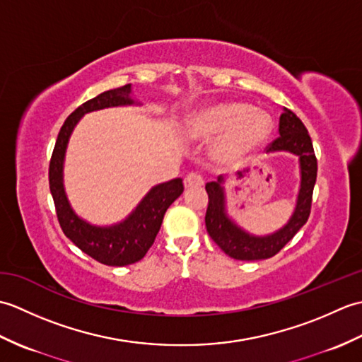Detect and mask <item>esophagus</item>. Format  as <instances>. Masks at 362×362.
Masks as SVG:
<instances>
[{
    "instance_id": "34e87169",
    "label": "esophagus",
    "mask_w": 362,
    "mask_h": 362,
    "mask_svg": "<svg viewBox=\"0 0 362 362\" xmlns=\"http://www.w3.org/2000/svg\"><path fill=\"white\" fill-rule=\"evenodd\" d=\"M185 187L187 188H197V187H202L204 185V179H202V175L201 174H197V173H191V174H188L187 177H185Z\"/></svg>"
}]
</instances>
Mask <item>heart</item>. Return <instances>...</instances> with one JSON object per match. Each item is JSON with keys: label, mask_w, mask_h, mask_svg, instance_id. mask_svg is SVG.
<instances>
[{"label": "heart", "mask_w": 362, "mask_h": 362, "mask_svg": "<svg viewBox=\"0 0 362 362\" xmlns=\"http://www.w3.org/2000/svg\"><path fill=\"white\" fill-rule=\"evenodd\" d=\"M274 122L267 113L252 110L249 104L219 103L191 115L187 132L196 140L218 136L213 157L221 163L232 165L257 151L272 132Z\"/></svg>", "instance_id": "obj_1"}]
</instances>
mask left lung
I'll list each match as a JSON object with an SVG mask.
<instances>
[{
	"label": "left lung",
	"instance_id": "1",
	"mask_svg": "<svg viewBox=\"0 0 362 362\" xmlns=\"http://www.w3.org/2000/svg\"><path fill=\"white\" fill-rule=\"evenodd\" d=\"M280 136L267 146V152H289L298 157L300 189L296 209L288 224L264 236H257L236 226L227 214L224 177L205 185L209 193V209L205 214L206 232L228 257L241 261L266 259L279 253L302 228L311 213L313 189L317 177V158L305 124L294 112L284 109L279 124Z\"/></svg>",
	"mask_w": 362,
	"mask_h": 362
}]
</instances>
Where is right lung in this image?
I'll use <instances>...</instances> for the list:
<instances>
[{"instance_id":"1","label":"right lung","mask_w":362,"mask_h":362,"mask_svg":"<svg viewBox=\"0 0 362 362\" xmlns=\"http://www.w3.org/2000/svg\"><path fill=\"white\" fill-rule=\"evenodd\" d=\"M132 86L113 88L79 105L60 129L49 161V189L56 205L59 224L66 238L93 259L107 266H127L140 261L163 222V216L177 197L183 193L182 179H173L151 188L129 216L118 224L99 227L83 221L71 209L64 188V160L73 129L86 113L109 107L140 104L132 99Z\"/></svg>"}]
</instances>
